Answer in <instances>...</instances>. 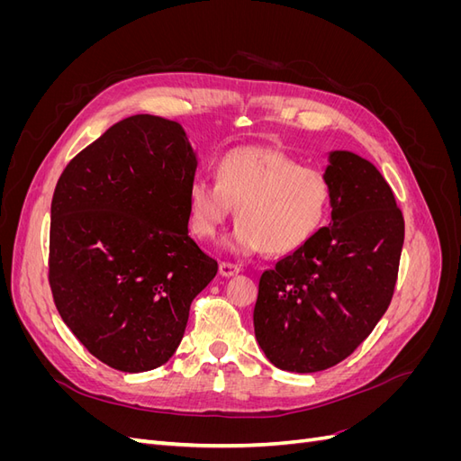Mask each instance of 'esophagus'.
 I'll use <instances>...</instances> for the list:
<instances>
[{
    "label": "esophagus",
    "instance_id": "34e87169",
    "mask_svg": "<svg viewBox=\"0 0 461 461\" xmlns=\"http://www.w3.org/2000/svg\"><path fill=\"white\" fill-rule=\"evenodd\" d=\"M239 271H240L239 265L229 263V261H221L219 263V275L221 276H232V275H236Z\"/></svg>",
    "mask_w": 461,
    "mask_h": 461
}]
</instances>
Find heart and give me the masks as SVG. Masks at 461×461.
I'll use <instances>...</instances> for the list:
<instances>
[{"label":"heart","instance_id":"obj_1","mask_svg":"<svg viewBox=\"0 0 461 461\" xmlns=\"http://www.w3.org/2000/svg\"><path fill=\"white\" fill-rule=\"evenodd\" d=\"M236 205V227L222 246L236 254L263 248L271 256L294 252L323 225L330 183L315 167L298 165L283 149L234 148L217 161L215 180L188 185L186 213L196 239H212Z\"/></svg>","mask_w":461,"mask_h":461}]
</instances>
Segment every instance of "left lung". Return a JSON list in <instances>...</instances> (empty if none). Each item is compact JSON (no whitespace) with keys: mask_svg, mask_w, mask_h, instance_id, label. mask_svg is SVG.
Instances as JSON below:
<instances>
[{"mask_svg":"<svg viewBox=\"0 0 461 461\" xmlns=\"http://www.w3.org/2000/svg\"><path fill=\"white\" fill-rule=\"evenodd\" d=\"M332 222L259 278L258 344L283 371L315 373L364 342L394 294L403 217L383 175L352 151H330Z\"/></svg>","mask_w":461,"mask_h":461,"instance_id":"1","label":"left lung"}]
</instances>
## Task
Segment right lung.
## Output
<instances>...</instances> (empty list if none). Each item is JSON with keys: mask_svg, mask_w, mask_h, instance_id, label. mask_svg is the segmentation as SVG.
<instances>
[{"mask_svg": "<svg viewBox=\"0 0 461 461\" xmlns=\"http://www.w3.org/2000/svg\"><path fill=\"white\" fill-rule=\"evenodd\" d=\"M196 156L178 122L132 115L75 156L51 200L55 308L105 366L142 373L178 348L217 261L188 234Z\"/></svg>", "mask_w": 461, "mask_h": 461, "instance_id": "right-lung-1", "label": "right lung"}]
</instances>
